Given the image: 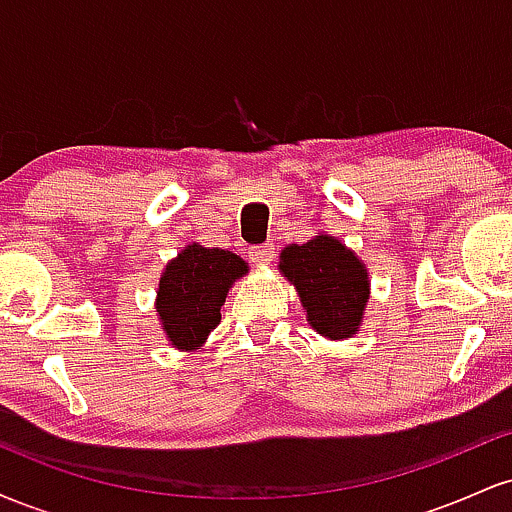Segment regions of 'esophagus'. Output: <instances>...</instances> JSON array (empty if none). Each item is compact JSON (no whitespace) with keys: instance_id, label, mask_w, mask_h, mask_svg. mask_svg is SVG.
Segmentation results:
<instances>
[{"instance_id":"1","label":"esophagus","mask_w":512,"mask_h":512,"mask_svg":"<svg viewBox=\"0 0 512 512\" xmlns=\"http://www.w3.org/2000/svg\"><path fill=\"white\" fill-rule=\"evenodd\" d=\"M274 243H260V245H252L250 248V260L255 264H272L274 262Z\"/></svg>"}]
</instances>
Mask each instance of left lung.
Instances as JSON below:
<instances>
[{"instance_id":"1","label":"left lung","mask_w":512,"mask_h":512,"mask_svg":"<svg viewBox=\"0 0 512 512\" xmlns=\"http://www.w3.org/2000/svg\"><path fill=\"white\" fill-rule=\"evenodd\" d=\"M279 269L296 286L310 327L327 339L358 332L368 303V272L346 245L315 236L281 250Z\"/></svg>"}]
</instances>
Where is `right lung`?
I'll use <instances>...</instances> for the list:
<instances>
[{"mask_svg":"<svg viewBox=\"0 0 512 512\" xmlns=\"http://www.w3.org/2000/svg\"><path fill=\"white\" fill-rule=\"evenodd\" d=\"M248 274V262L228 250L187 245L163 269L156 291V313L175 349L192 351L221 322L233 281Z\"/></svg>","mask_w":512,"mask_h":512,"instance_id":"obj_1","label":"right lung"}]
</instances>
